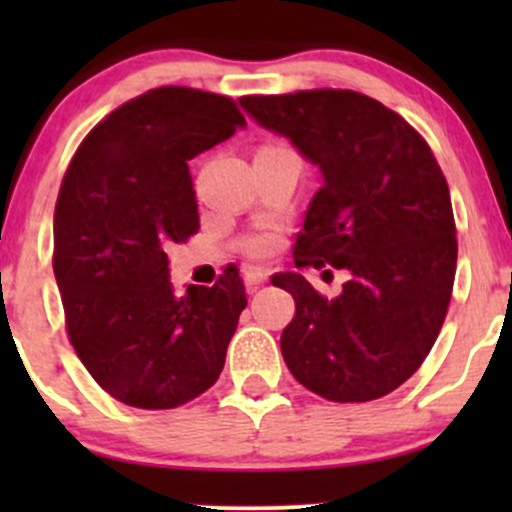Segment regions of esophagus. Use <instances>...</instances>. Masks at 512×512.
I'll list each match as a JSON object with an SVG mask.
<instances>
[{
	"instance_id": "34e87169",
	"label": "esophagus",
	"mask_w": 512,
	"mask_h": 512,
	"mask_svg": "<svg viewBox=\"0 0 512 512\" xmlns=\"http://www.w3.org/2000/svg\"><path fill=\"white\" fill-rule=\"evenodd\" d=\"M265 282H267V272L260 270V267H250V270L245 272V287L250 289V292H255V289L265 285Z\"/></svg>"
}]
</instances>
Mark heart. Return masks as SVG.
Instances as JSON below:
<instances>
[{
    "label": "heart",
    "instance_id": "obj_1",
    "mask_svg": "<svg viewBox=\"0 0 512 512\" xmlns=\"http://www.w3.org/2000/svg\"><path fill=\"white\" fill-rule=\"evenodd\" d=\"M262 247H265V245H262V242H257V245H255V250H262Z\"/></svg>",
    "mask_w": 512,
    "mask_h": 512
}]
</instances>
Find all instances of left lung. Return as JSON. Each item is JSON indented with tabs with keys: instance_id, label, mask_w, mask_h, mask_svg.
Masks as SVG:
<instances>
[{
	"instance_id": "obj_1",
	"label": "left lung",
	"mask_w": 512,
	"mask_h": 512,
	"mask_svg": "<svg viewBox=\"0 0 512 512\" xmlns=\"http://www.w3.org/2000/svg\"><path fill=\"white\" fill-rule=\"evenodd\" d=\"M240 106L322 173L294 265L352 272L334 299L299 272L272 277L297 307L280 339L287 369L329 401L391 394L431 352L456 277L451 195L431 148L356 91L242 96Z\"/></svg>"
}]
</instances>
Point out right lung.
Returning a JSON list of instances; mask_svg holds the SVG:
<instances>
[{
	"mask_svg": "<svg viewBox=\"0 0 512 512\" xmlns=\"http://www.w3.org/2000/svg\"><path fill=\"white\" fill-rule=\"evenodd\" d=\"M245 118L227 96L160 86L86 136L54 213V275L89 374L136 409H175L218 381L245 309L235 267L175 294L168 247L200 227L188 160Z\"/></svg>",
	"mask_w": 512,
	"mask_h": 512,
	"instance_id": "right-lung-1",
	"label": "right lung"
}]
</instances>
